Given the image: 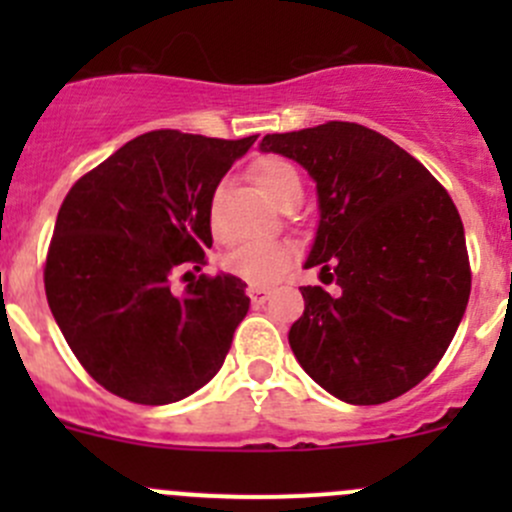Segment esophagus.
<instances>
[{
    "instance_id": "esophagus-1",
    "label": "esophagus",
    "mask_w": 512,
    "mask_h": 512,
    "mask_svg": "<svg viewBox=\"0 0 512 512\" xmlns=\"http://www.w3.org/2000/svg\"><path fill=\"white\" fill-rule=\"evenodd\" d=\"M247 294H250V299H252V304H255V307H262V304L270 299V289H265V287L250 285V287H247Z\"/></svg>"
}]
</instances>
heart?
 <instances>
[{"mask_svg": "<svg viewBox=\"0 0 512 512\" xmlns=\"http://www.w3.org/2000/svg\"><path fill=\"white\" fill-rule=\"evenodd\" d=\"M255 188L277 208L302 198V178L297 168L282 158H260L250 168ZM292 265V247L285 242H242L225 257V267L255 287H270Z\"/></svg>", "mask_w": 512, "mask_h": 512, "instance_id": "b5f03b06", "label": "heart"}]
</instances>
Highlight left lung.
Listing matches in <instances>:
<instances>
[{
	"label": "left lung",
	"mask_w": 512,
	"mask_h": 512,
	"mask_svg": "<svg viewBox=\"0 0 512 512\" xmlns=\"http://www.w3.org/2000/svg\"><path fill=\"white\" fill-rule=\"evenodd\" d=\"M262 153L297 160L317 183L319 225L304 314L289 329L299 366L339 401L374 406L426 379L471 294L466 232L443 185L359 123L272 133Z\"/></svg>",
	"instance_id": "obj_1"
}]
</instances>
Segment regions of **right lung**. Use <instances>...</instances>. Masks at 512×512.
Segmentation results:
<instances>
[{
	"instance_id": "obj_1",
	"label": "right lung",
	"mask_w": 512,
	"mask_h": 512,
	"mask_svg": "<svg viewBox=\"0 0 512 512\" xmlns=\"http://www.w3.org/2000/svg\"><path fill=\"white\" fill-rule=\"evenodd\" d=\"M255 141L143 133L76 180L61 203L46 299L71 352L111 394L175 404L223 366L250 309L247 285L220 272L175 294L170 277L205 265L215 190Z\"/></svg>"
}]
</instances>
